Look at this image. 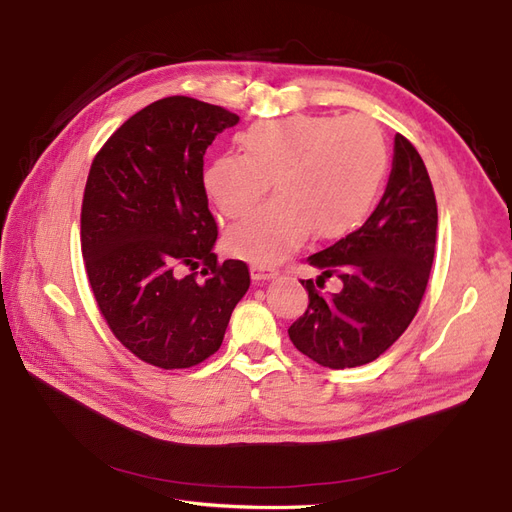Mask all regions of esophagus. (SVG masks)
Here are the masks:
<instances>
[{"label": "esophagus", "mask_w": 512, "mask_h": 512, "mask_svg": "<svg viewBox=\"0 0 512 512\" xmlns=\"http://www.w3.org/2000/svg\"><path fill=\"white\" fill-rule=\"evenodd\" d=\"M250 273H252L254 282H265V280H271V277L277 275V269H271V267H265V265H252Z\"/></svg>", "instance_id": "34e87169"}]
</instances>
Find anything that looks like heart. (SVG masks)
<instances>
[{"label": "heart", "instance_id": "1", "mask_svg": "<svg viewBox=\"0 0 512 512\" xmlns=\"http://www.w3.org/2000/svg\"><path fill=\"white\" fill-rule=\"evenodd\" d=\"M243 153H222L205 170V190L228 220L250 213L273 183L277 198L226 232L232 256L273 265L314 230L335 239L374 209L389 147L374 119L294 115L258 121L241 134Z\"/></svg>", "mask_w": 512, "mask_h": 512}]
</instances>
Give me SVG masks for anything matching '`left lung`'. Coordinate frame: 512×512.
<instances>
[{"instance_id":"1","label":"left lung","mask_w":512,"mask_h":512,"mask_svg":"<svg viewBox=\"0 0 512 512\" xmlns=\"http://www.w3.org/2000/svg\"><path fill=\"white\" fill-rule=\"evenodd\" d=\"M438 205L423 158L395 134L384 196L361 228L307 262L318 280H301L309 305L288 329L290 342L322 367L346 369L376 361L418 312L436 252ZM342 279L339 293L321 288Z\"/></svg>"}]
</instances>
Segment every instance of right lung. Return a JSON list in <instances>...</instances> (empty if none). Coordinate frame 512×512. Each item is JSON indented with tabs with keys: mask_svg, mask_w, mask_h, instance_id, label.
<instances>
[{
	"mask_svg": "<svg viewBox=\"0 0 512 512\" xmlns=\"http://www.w3.org/2000/svg\"><path fill=\"white\" fill-rule=\"evenodd\" d=\"M237 121L222 106L162 98L91 162L81 207L89 286L108 329L153 367L188 369L218 352L250 288L243 260L213 254L218 224L203 181L207 147Z\"/></svg>",
	"mask_w": 512,
	"mask_h": 512,
	"instance_id": "right-lung-1",
	"label": "right lung"
}]
</instances>
